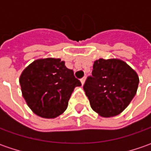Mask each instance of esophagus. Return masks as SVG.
<instances>
[{
	"label": "esophagus",
	"mask_w": 151,
	"mask_h": 151,
	"mask_svg": "<svg viewBox=\"0 0 151 151\" xmlns=\"http://www.w3.org/2000/svg\"><path fill=\"white\" fill-rule=\"evenodd\" d=\"M85 81H86V77H83V78L81 79V84L84 85Z\"/></svg>",
	"instance_id": "esophagus-1"
}]
</instances>
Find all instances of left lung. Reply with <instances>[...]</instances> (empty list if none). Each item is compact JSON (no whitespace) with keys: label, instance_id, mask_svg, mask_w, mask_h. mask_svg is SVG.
<instances>
[{"label":"left lung","instance_id":"8db88e82","mask_svg":"<svg viewBox=\"0 0 151 151\" xmlns=\"http://www.w3.org/2000/svg\"><path fill=\"white\" fill-rule=\"evenodd\" d=\"M137 73L120 60L99 59L84 86L91 108L102 117L122 113L136 94Z\"/></svg>","mask_w":151,"mask_h":151}]
</instances>
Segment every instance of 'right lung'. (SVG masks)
<instances>
[{"label":"right lung","instance_id":"obj_1","mask_svg":"<svg viewBox=\"0 0 151 151\" xmlns=\"http://www.w3.org/2000/svg\"><path fill=\"white\" fill-rule=\"evenodd\" d=\"M19 82L28 107L46 119L64 113L75 87L81 86L64 61L52 58L33 61L22 71Z\"/></svg>","mask_w":151,"mask_h":151}]
</instances>
